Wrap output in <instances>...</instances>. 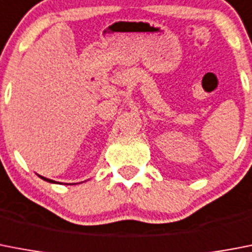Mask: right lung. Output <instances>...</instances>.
<instances>
[{
	"mask_svg": "<svg viewBox=\"0 0 252 252\" xmlns=\"http://www.w3.org/2000/svg\"><path fill=\"white\" fill-rule=\"evenodd\" d=\"M39 177H41V175H39ZM42 179H43V181H47V182H50V183H56V182L55 181H52V179H48V178H44V177H41Z\"/></svg>",
	"mask_w": 252,
	"mask_h": 252,
	"instance_id": "1",
	"label": "right lung"
}]
</instances>
